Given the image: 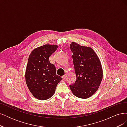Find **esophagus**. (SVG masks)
Here are the masks:
<instances>
[{"label": "esophagus", "mask_w": 127, "mask_h": 127, "mask_svg": "<svg viewBox=\"0 0 127 127\" xmlns=\"http://www.w3.org/2000/svg\"><path fill=\"white\" fill-rule=\"evenodd\" d=\"M66 75H64V76H62V79H63V80H64L65 78H66Z\"/></svg>", "instance_id": "1"}]
</instances>
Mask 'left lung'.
Returning a JSON list of instances; mask_svg holds the SVG:
<instances>
[{
	"label": "left lung",
	"mask_w": 127,
	"mask_h": 127,
	"mask_svg": "<svg viewBox=\"0 0 127 127\" xmlns=\"http://www.w3.org/2000/svg\"><path fill=\"white\" fill-rule=\"evenodd\" d=\"M70 50L77 79L74 84L69 85L70 88L76 96L89 98L97 91L102 80L100 60L90 47L71 42Z\"/></svg>",
	"instance_id": "left-lung-1"
}]
</instances>
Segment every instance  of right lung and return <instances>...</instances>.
Masks as SVG:
<instances>
[{
    "label": "right lung",
    "mask_w": 127,
    "mask_h": 127,
    "mask_svg": "<svg viewBox=\"0 0 127 127\" xmlns=\"http://www.w3.org/2000/svg\"><path fill=\"white\" fill-rule=\"evenodd\" d=\"M58 48L56 45L45 44L34 49L28 59L25 80L34 97L45 100L54 94L57 84L62 79L56 75L54 64L49 58Z\"/></svg>",
    "instance_id": "1"
}]
</instances>
